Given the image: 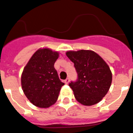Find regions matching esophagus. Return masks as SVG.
Masks as SVG:
<instances>
[{"instance_id": "34e87169", "label": "esophagus", "mask_w": 133, "mask_h": 133, "mask_svg": "<svg viewBox=\"0 0 133 133\" xmlns=\"http://www.w3.org/2000/svg\"><path fill=\"white\" fill-rule=\"evenodd\" d=\"M69 81H70V79L69 78V77H67V78L64 80V82H65V84H69Z\"/></svg>"}]
</instances>
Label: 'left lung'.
Returning a JSON list of instances; mask_svg holds the SVG:
<instances>
[{
  "label": "left lung",
  "mask_w": 133,
  "mask_h": 133,
  "mask_svg": "<svg viewBox=\"0 0 133 133\" xmlns=\"http://www.w3.org/2000/svg\"><path fill=\"white\" fill-rule=\"evenodd\" d=\"M66 55L74 63L76 82H71L76 100L84 106L99 102L107 95L112 82V73L106 62L91 50L69 51Z\"/></svg>",
  "instance_id": "8db88e82"
}]
</instances>
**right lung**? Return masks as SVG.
Returning <instances> with one entry per match:
<instances>
[{
	"label": "right lung",
	"instance_id": "1",
	"mask_svg": "<svg viewBox=\"0 0 133 133\" xmlns=\"http://www.w3.org/2000/svg\"><path fill=\"white\" fill-rule=\"evenodd\" d=\"M58 57V52L40 49L24 66L21 86L24 95L36 107L49 108L58 99L61 87L64 84L54 68Z\"/></svg>",
	"mask_w": 133,
	"mask_h": 133
}]
</instances>
